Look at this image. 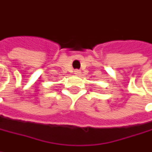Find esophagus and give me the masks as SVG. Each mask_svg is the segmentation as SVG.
<instances>
[{
	"label": "esophagus",
	"mask_w": 152,
	"mask_h": 152,
	"mask_svg": "<svg viewBox=\"0 0 152 152\" xmlns=\"http://www.w3.org/2000/svg\"><path fill=\"white\" fill-rule=\"evenodd\" d=\"M80 70H76V71H75V74L78 75V74H80Z\"/></svg>",
	"instance_id": "obj_1"
}]
</instances>
